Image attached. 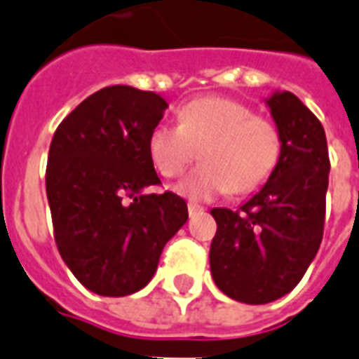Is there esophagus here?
<instances>
[{"label": "esophagus", "mask_w": 359, "mask_h": 359, "mask_svg": "<svg viewBox=\"0 0 359 359\" xmlns=\"http://www.w3.org/2000/svg\"><path fill=\"white\" fill-rule=\"evenodd\" d=\"M203 212H205V208H203V206L194 205V203H189V205H188V214H189V217H195V215L203 214Z\"/></svg>", "instance_id": "esophagus-1"}]
</instances>
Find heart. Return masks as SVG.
Listing matches in <instances>:
<instances>
[{
	"mask_svg": "<svg viewBox=\"0 0 359 359\" xmlns=\"http://www.w3.org/2000/svg\"><path fill=\"white\" fill-rule=\"evenodd\" d=\"M179 125L160 123L149 134V154L160 175L175 179L199 154L201 162L177 184L191 201L249 194L269 180L282 156L280 133L247 104L229 97H197L177 110Z\"/></svg>",
	"mask_w": 359,
	"mask_h": 359,
	"instance_id": "b5f03b06",
	"label": "heart"
}]
</instances>
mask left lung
<instances>
[{"label":"left lung","instance_id":"8db88e82","mask_svg":"<svg viewBox=\"0 0 359 359\" xmlns=\"http://www.w3.org/2000/svg\"><path fill=\"white\" fill-rule=\"evenodd\" d=\"M265 104L282 138L275 173L240 210H212V278L245 304L276 301L301 282L321 245L330 173L325 129L301 99L276 90Z\"/></svg>","mask_w":359,"mask_h":359}]
</instances>
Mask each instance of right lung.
Segmentation results:
<instances>
[{
	"mask_svg": "<svg viewBox=\"0 0 359 359\" xmlns=\"http://www.w3.org/2000/svg\"><path fill=\"white\" fill-rule=\"evenodd\" d=\"M165 109L154 92L109 86L84 99L51 140L46 191L55 241L75 278L97 295L145 287L188 221L179 195L145 194L160 182L147 144Z\"/></svg>",
	"mask_w": 359,
	"mask_h": 359,
	"instance_id": "right-lung-1",
	"label": "right lung"
}]
</instances>
